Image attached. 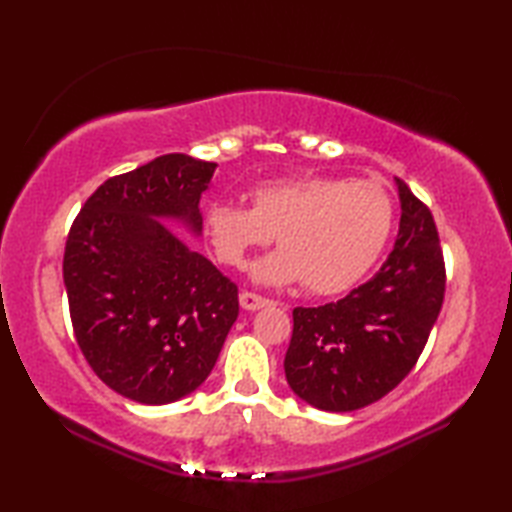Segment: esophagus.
I'll list each match as a JSON object with an SVG mask.
<instances>
[{
	"label": "esophagus",
	"instance_id": "34e87169",
	"mask_svg": "<svg viewBox=\"0 0 512 512\" xmlns=\"http://www.w3.org/2000/svg\"><path fill=\"white\" fill-rule=\"evenodd\" d=\"M239 303H242V308L244 310H259V308H264V306H268V299L266 297H262V295H255V292H242V295H239Z\"/></svg>",
	"mask_w": 512,
	"mask_h": 512
}]
</instances>
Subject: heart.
Here are the masks:
<instances>
[{
	"label": "heart",
	"mask_w": 512,
	"mask_h": 512,
	"mask_svg": "<svg viewBox=\"0 0 512 512\" xmlns=\"http://www.w3.org/2000/svg\"><path fill=\"white\" fill-rule=\"evenodd\" d=\"M248 198L250 209L231 200L206 206L217 262L239 268L275 235L281 248L255 266V279L277 286L301 279L314 295L361 281L383 255L396 217L389 191L374 180L299 176L257 184Z\"/></svg>",
	"instance_id": "obj_1"
}]
</instances>
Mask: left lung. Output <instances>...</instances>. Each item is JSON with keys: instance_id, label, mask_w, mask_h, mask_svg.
<instances>
[{"instance_id": "left-lung-1", "label": "left lung", "mask_w": 512, "mask_h": 512, "mask_svg": "<svg viewBox=\"0 0 512 512\" xmlns=\"http://www.w3.org/2000/svg\"><path fill=\"white\" fill-rule=\"evenodd\" d=\"M400 228L378 273L350 295L292 310L286 378L323 411H354L389 394L427 345L444 301V257L429 206L402 180Z\"/></svg>"}]
</instances>
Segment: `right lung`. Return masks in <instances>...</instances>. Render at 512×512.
I'll return each mask as SVG.
<instances>
[{
    "label": "right lung",
    "mask_w": 512,
    "mask_h": 512,
    "mask_svg": "<svg viewBox=\"0 0 512 512\" xmlns=\"http://www.w3.org/2000/svg\"><path fill=\"white\" fill-rule=\"evenodd\" d=\"M215 167L167 154L105 180L65 239L74 339L107 387L143 405L198 389L239 314L233 281L162 222L200 235Z\"/></svg>",
    "instance_id": "add662e5"
}]
</instances>
